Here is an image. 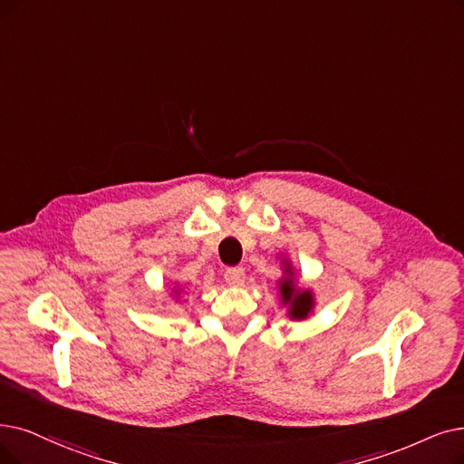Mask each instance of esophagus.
<instances>
[{
    "instance_id": "esophagus-1",
    "label": "esophagus",
    "mask_w": 464,
    "mask_h": 464,
    "mask_svg": "<svg viewBox=\"0 0 464 464\" xmlns=\"http://www.w3.org/2000/svg\"><path fill=\"white\" fill-rule=\"evenodd\" d=\"M246 270L242 266H230L225 270V280L228 285H239L244 282Z\"/></svg>"
}]
</instances>
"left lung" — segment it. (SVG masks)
<instances>
[{
    "mask_svg": "<svg viewBox=\"0 0 464 464\" xmlns=\"http://www.w3.org/2000/svg\"><path fill=\"white\" fill-rule=\"evenodd\" d=\"M280 293L284 296V303L291 304V308H289V316L291 318L303 320V318L308 316V312L312 310V295H310V291L296 293L295 287H293V282L287 277V280L282 282Z\"/></svg>",
    "mask_w": 464,
    "mask_h": 464,
    "instance_id": "left-lung-1",
    "label": "left lung"
}]
</instances>
